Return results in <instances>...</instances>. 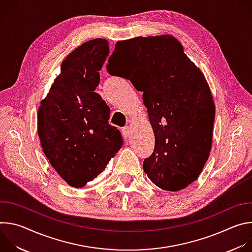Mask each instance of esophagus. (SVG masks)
<instances>
[{
    "label": "esophagus",
    "instance_id": "34e87169",
    "mask_svg": "<svg viewBox=\"0 0 252 252\" xmlns=\"http://www.w3.org/2000/svg\"><path fill=\"white\" fill-rule=\"evenodd\" d=\"M123 134H124V136H125V138H128V136H129V134H130V128H129V126H125V127H123Z\"/></svg>",
    "mask_w": 252,
    "mask_h": 252
}]
</instances>
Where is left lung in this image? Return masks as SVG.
I'll use <instances>...</instances> for the list:
<instances>
[{"instance_id": "obj_1", "label": "left lung", "mask_w": 252, "mask_h": 252, "mask_svg": "<svg viewBox=\"0 0 252 252\" xmlns=\"http://www.w3.org/2000/svg\"><path fill=\"white\" fill-rule=\"evenodd\" d=\"M106 70L142 92L156 140L143 170L161 189H186L211 150L215 106L201 70L168 34L119 41Z\"/></svg>"}]
</instances>
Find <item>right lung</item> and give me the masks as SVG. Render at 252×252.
<instances>
[{
	"mask_svg": "<svg viewBox=\"0 0 252 252\" xmlns=\"http://www.w3.org/2000/svg\"><path fill=\"white\" fill-rule=\"evenodd\" d=\"M107 55L104 39L71 52L38 111L44 154L63 181L77 189L102 172L123 146L121 131L109 124V105L94 92Z\"/></svg>",
	"mask_w": 252,
	"mask_h": 252,
	"instance_id": "1",
	"label": "right lung"
}]
</instances>
